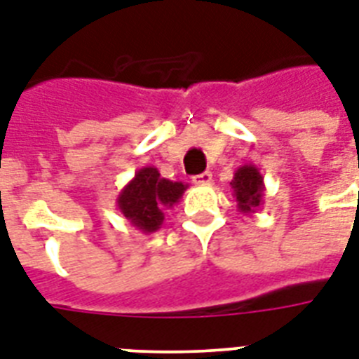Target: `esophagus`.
Here are the masks:
<instances>
[{
  "label": "esophagus",
  "instance_id": "34e87169",
  "mask_svg": "<svg viewBox=\"0 0 359 359\" xmlns=\"http://www.w3.org/2000/svg\"><path fill=\"white\" fill-rule=\"evenodd\" d=\"M194 182L195 184H212V173H201L197 177H194Z\"/></svg>",
  "mask_w": 359,
  "mask_h": 359
}]
</instances>
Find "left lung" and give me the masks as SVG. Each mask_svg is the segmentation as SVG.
I'll return each instance as SVG.
<instances>
[{
    "label": "left lung",
    "instance_id": "left-lung-1",
    "mask_svg": "<svg viewBox=\"0 0 359 359\" xmlns=\"http://www.w3.org/2000/svg\"><path fill=\"white\" fill-rule=\"evenodd\" d=\"M234 191L236 205L241 214L252 215L256 210L264 205L265 184L260 170L252 164L240 165L234 173V179L230 182Z\"/></svg>",
    "mask_w": 359,
    "mask_h": 359
}]
</instances>
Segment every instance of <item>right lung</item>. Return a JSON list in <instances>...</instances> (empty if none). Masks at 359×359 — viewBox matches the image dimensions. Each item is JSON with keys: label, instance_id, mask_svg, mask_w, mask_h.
I'll return each instance as SVG.
<instances>
[{"label": "right lung", "instance_id": "add662e5", "mask_svg": "<svg viewBox=\"0 0 359 359\" xmlns=\"http://www.w3.org/2000/svg\"><path fill=\"white\" fill-rule=\"evenodd\" d=\"M188 189L184 182L160 177L153 165L142 168L119 191L116 205L130 225L151 234L164 225V210L173 208Z\"/></svg>", "mask_w": 359, "mask_h": 359}]
</instances>
